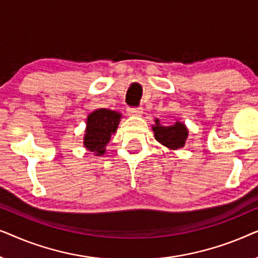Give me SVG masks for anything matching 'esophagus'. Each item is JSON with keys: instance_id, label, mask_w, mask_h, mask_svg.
Wrapping results in <instances>:
<instances>
[{"instance_id": "1", "label": "esophagus", "mask_w": 258, "mask_h": 258, "mask_svg": "<svg viewBox=\"0 0 258 258\" xmlns=\"http://www.w3.org/2000/svg\"><path fill=\"white\" fill-rule=\"evenodd\" d=\"M128 112L129 115H133V116H141L143 114V109L141 107H129Z\"/></svg>"}]
</instances>
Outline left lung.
Instances as JSON below:
<instances>
[{
    "mask_svg": "<svg viewBox=\"0 0 258 258\" xmlns=\"http://www.w3.org/2000/svg\"><path fill=\"white\" fill-rule=\"evenodd\" d=\"M156 125H154L155 139L163 146L170 148V149H179L184 147L186 136H188V130L185 125L182 123L176 122L171 126H162L158 119H155Z\"/></svg>",
    "mask_w": 258,
    "mask_h": 258,
    "instance_id": "8db88e82",
    "label": "left lung"
}]
</instances>
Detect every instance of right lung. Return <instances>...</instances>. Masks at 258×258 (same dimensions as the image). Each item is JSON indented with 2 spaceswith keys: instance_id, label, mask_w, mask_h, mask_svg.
I'll return each instance as SVG.
<instances>
[{
  "instance_id": "obj_1",
  "label": "right lung",
  "mask_w": 258,
  "mask_h": 258,
  "mask_svg": "<svg viewBox=\"0 0 258 258\" xmlns=\"http://www.w3.org/2000/svg\"><path fill=\"white\" fill-rule=\"evenodd\" d=\"M121 115L109 109H97L88 116L84 146L96 155L105 153V146L110 141L111 134L117 129Z\"/></svg>"
}]
</instances>
